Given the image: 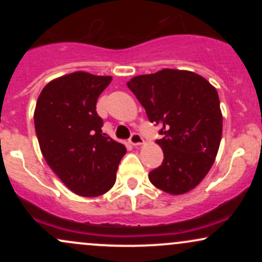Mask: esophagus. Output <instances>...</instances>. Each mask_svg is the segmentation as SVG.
<instances>
[{
    "label": "esophagus",
    "mask_w": 262,
    "mask_h": 262,
    "mask_svg": "<svg viewBox=\"0 0 262 262\" xmlns=\"http://www.w3.org/2000/svg\"><path fill=\"white\" fill-rule=\"evenodd\" d=\"M129 143H130L132 145L137 146V145H140V144H143L144 139L141 138V135L139 133H133L130 135V138H129Z\"/></svg>",
    "instance_id": "1"
}]
</instances>
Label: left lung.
Segmentation results:
<instances>
[{"label": "left lung", "mask_w": 262, "mask_h": 262, "mask_svg": "<svg viewBox=\"0 0 262 262\" xmlns=\"http://www.w3.org/2000/svg\"><path fill=\"white\" fill-rule=\"evenodd\" d=\"M127 86L160 125L164 161L149 172L155 187L170 194L191 191L204 179L217 156L223 117L217 90L201 75L164 69L140 75Z\"/></svg>", "instance_id": "8db88e82"}]
</instances>
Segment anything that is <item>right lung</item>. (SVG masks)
Segmentation results:
<instances>
[{
	"mask_svg": "<svg viewBox=\"0 0 262 262\" xmlns=\"http://www.w3.org/2000/svg\"><path fill=\"white\" fill-rule=\"evenodd\" d=\"M111 76L76 71L50 81L34 111L39 146L47 164L74 193L97 197L116 182L125 146L102 133L96 112Z\"/></svg>",
	"mask_w": 262,
	"mask_h": 262,
	"instance_id": "right-lung-1",
	"label": "right lung"
}]
</instances>
